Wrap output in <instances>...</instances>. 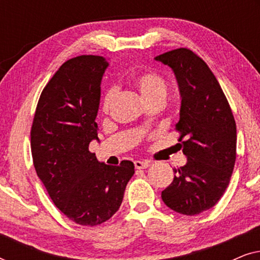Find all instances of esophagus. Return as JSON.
<instances>
[{"label": "esophagus", "mask_w": 260, "mask_h": 260, "mask_svg": "<svg viewBox=\"0 0 260 260\" xmlns=\"http://www.w3.org/2000/svg\"><path fill=\"white\" fill-rule=\"evenodd\" d=\"M134 165L136 169H145L150 166V163H149L148 161H135Z\"/></svg>", "instance_id": "esophagus-1"}]
</instances>
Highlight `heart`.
I'll list each match as a JSON object with an SVG mask.
<instances>
[{
	"label": "heart",
	"instance_id": "b5f03b06",
	"mask_svg": "<svg viewBox=\"0 0 260 260\" xmlns=\"http://www.w3.org/2000/svg\"><path fill=\"white\" fill-rule=\"evenodd\" d=\"M135 85L140 91L142 98L145 103H150L155 101H166L167 94H168V86L162 77L156 73L145 72L135 78ZM116 91L115 88H109L103 95L102 99V109L104 112H108L110 106H111L113 98H115Z\"/></svg>",
	"mask_w": 260,
	"mask_h": 260
}]
</instances>
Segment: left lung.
Returning <instances> with one entry per match:
<instances>
[{
	"mask_svg": "<svg viewBox=\"0 0 260 260\" xmlns=\"http://www.w3.org/2000/svg\"><path fill=\"white\" fill-rule=\"evenodd\" d=\"M155 59L172 67L179 83L175 129L187 156L161 197L173 211L197 215L215 206L229 186L237 157L236 120L219 81L193 51L177 48Z\"/></svg>",
	"mask_w": 260,
	"mask_h": 260,
	"instance_id": "1",
	"label": "left lung"
}]
</instances>
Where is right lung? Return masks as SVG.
Listing matches in <instances>:
<instances>
[{"label":"right lung","mask_w":260,"mask_h":260,"mask_svg":"<svg viewBox=\"0 0 260 260\" xmlns=\"http://www.w3.org/2000/svg\"><path fill=\"white\" fill-rule=\"evenodd\" d=\"M108 65L99 55L63 62L41 92L30 129L39 179L56 207L81 226H97L111 218L135 174L131 161L108 166L88 150L90 142L98 140L94 119Z\"/></svg>","instance_id":"1"}]
</instances>
